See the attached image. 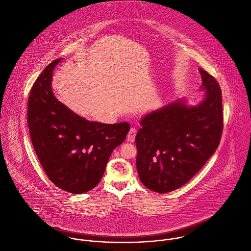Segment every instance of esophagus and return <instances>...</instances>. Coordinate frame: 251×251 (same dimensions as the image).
I'll return each instance as SVG.
<instances>
[{
	"label": "esophagus",
	"mask_w": 251,
	"mask_h": 251,
	"mask_svg": "<svg viewBox=\"0 0 251 251\" xmlns=\"http://www.w3.org/2000/svg\"><path fill=\"white\" fill-rule=\"evenodd\" d=\"M136 135H137V129L136 128H131L128 135H127V141L130 142V143H133L135 141Z\"/></svg>",
	"instance_id": "obj_1"
}]
</instances>
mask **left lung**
Instances as JSON below:
<instances>
[{
  "label": "left lung",
  "mask_w": 251,
  "mask_h": 251,
  "mask_svg": "<svg viewBox=\"0 0 251 251\" xmlns=\"http://www.w3.org/2000/svg\"><path fill=\"white\" fill-rule=\"evenodd\" d=\"M203 100L188 106L177 100L141 120L136 136L137 170L151 191L165 194L188 183L216 151L223 132L222 92L216 79L200 68Z\"/></svg>",
  "instance_id": "obj_1"
}]
</instances>
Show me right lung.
<instances>
[{
	"mask_svg": "<svg viewBox=\"0 0 251 251\" xmlns=\"http://www.w3.org/2000/svg\"><path fill=\"white\" fill-rule=\"evenodd\" d=\"M50 62L35 81L28 99L31 142L49 179L61 190L79 195L101 180L113 150L126 139L127 122L89 121L58 101L51 91Z\"/></svg>",
	"mask_w": 251,
	"mask_h": 251,
	"instance_id": "add662e5",
	"label": "right lung"
}]
</instances>
